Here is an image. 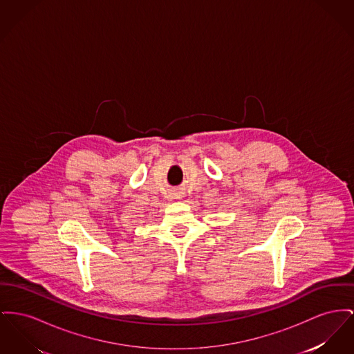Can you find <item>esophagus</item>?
Here are the masks:
<instances>
[{
	"mask_svg": "<svg viewBox=\"0 0 354 354\" xmlns=\"http://www.w3.org/2000/svg\"><path fill=\"white\" fill-rule=\"evenodd\" d=\"M182 198H183L182 192H176V194H175V199H182Z\"/></svg>",
	"mask_w": 354,
	"mask_h": 354,
	"instance_id": "34e87169",
	"label": "esophagus"
}]
</instances>
